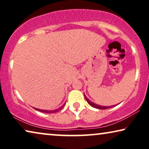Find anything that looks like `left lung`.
<instances>
[{
  "label": "left lung",
  "instance_id": "obj_1",
  "mask_svg": "<svg viewBox=\"0 0 149 149\" xmlns=\"http://www.w3.org/2000/svg\"><path fill=\"white\" fill-rule=\"evenodd\" d=\"M84 97L86 98V101L88 102V103L90 105L93 107L94 108H96V109H109V108H111V107H113L116 106V105H113V106H109V107H105V106H101V105H98L97 104H95L93 102H92L88 98L86 95H84Z\"/></svg>",
  "mask_w": 149,
  "mask_h": 149
}]
</instances>
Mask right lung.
<instances>
[{"mask_svg":"<svg viewBox=\"0 0 149 149\" xmlns=\"http://www.w3.org/2000/svg\"><path fill=\"white\" fill-rule=\"evenodd\" d=\"M65 103L66 102H65L61 107H60L59 108L56 109H54V110H44V109H37V108H34V109L36 110L42 112V113H56L58 111H60L63 107H64V106L65 105Z\"/></svg>","mask_w":149,"mask_h":149,"instance_id":"obj_1","label":"right lung"}]
</instances>
